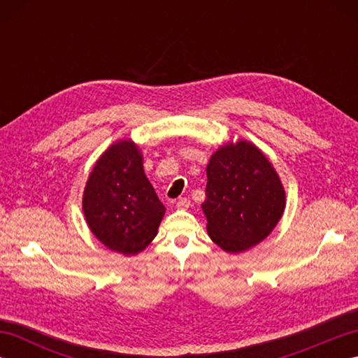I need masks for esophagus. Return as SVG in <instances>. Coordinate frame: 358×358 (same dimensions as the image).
Wrapping results in <instances>:
<instances>
[{"mask_svg": "<svg viewBox=\"0 0 358 358\" xmlns=\"http://www.w3.org/2000/svg\"><path fill=\"white\" fill-rule=\"evenodd\" d=\"M189 206H191V200L189 199H180L175 203V208L177 209H187Z\"/></svg>", "mask_w": 358, "mask_h": 358, "instance_id": "esophagus-1", "label": "esophagus"}]
</instances>
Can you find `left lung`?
<instances>
[{"instance_id": "1", "label": "left lung", "mask_w": 358, "mask_h": 358, "mask_svg": "<svg viewBox=\"0 0 358 358\" xmlns=\"http://www.w3.org/2000/svg\"><path fill=\"white\" fill-rule=\"evenodd\" d=\"M206 175L201 209L210 240L240 254L268 237L283 215L286 192L263 150L248 140L227 141L212 154Z\"/></svg>"}]
</instances>
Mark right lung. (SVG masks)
I'll use <instances>...</instances> for the list:
<instances>
[{
  "mask_svg": "<svg viewBox=\"0 0 358 358\" xmlns=\"http://www.w3.org/2000/svg\"><path fill=\"white\" fill-rule=\"evenodd\" d=\"M83 212L96 240L131 257L157 237L166 208L143 169L138 144L123 138L106 149L89 173Z\"/></svg>",
  "mask_w": 358,
  "mask_h": 358,
  "instance_id": "obj_1",
  "label": "right lung"
}]
</instances>
